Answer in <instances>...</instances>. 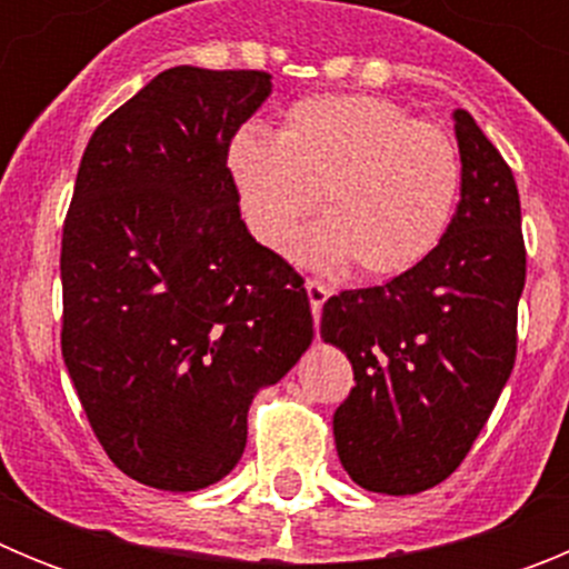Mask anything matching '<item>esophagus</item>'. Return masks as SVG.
Segmentation results:
<instances>
[{
    "label": "esophagus",
    "mask_w": 569,
    "mask_h": 569,
    "mask_svg": "<svg viewBox=\"0 0 569 569\" xmlns=\"http://www.w3.org/2000/svg\"><path fill=\"white\" fill-rule=\"evenodd\" d=\"M305 288H308V299H310V310H313V319H319L321 308H325V301L330 299V288L316 279H308V284H305Z\"/></svg>",
    "instance_id": "obj_1"
}]
</instances>
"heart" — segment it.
I'll list each match as a JSON object with an SVG mask.
<instances>
[{
	"label": "heart",
	"instance_id": "heart-1",
	"mask_svg": "<svg viewBox=\"0 0 569 569\" xmlns=\"http://www.w3.org/2000/svg\"><path fill=\"white\" fill-rule=\"evenodd\" d=\"M228 170L256 239L296 241L321 193L313 261H350L367 279L413 270L439 248L461 193V156L436 124L401 104L359 93H321L290 104L276 139L239 130Z\"/></svg>",
	"mask_w": 569,
	"mask_h": 569
}]
</instances>
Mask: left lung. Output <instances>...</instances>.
<instances>
[{
    "mask_svg": "<svg viewBox=\"0 0 569 569\" xmlns=\"http://www.w3.org/2000/svg\"><path fill=\"white\" fill-rule=\"evenodd\" d=\"M461 199L439 248L379 288L330 296L321 339L353 365L333 413L341 467L365 490L413 496L470 453L516 361L527 253L512 170L456 110Z\"/></svg>",
    "mask_w": 569,
    "mask_h": 569,
    "instance_id": "8db88e82",
    "label": "left lung"
}]
</instances>
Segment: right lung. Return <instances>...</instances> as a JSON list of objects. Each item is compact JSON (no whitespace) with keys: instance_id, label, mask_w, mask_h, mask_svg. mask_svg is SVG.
<instances>
[{"instance_id":"right-lung-1","label":"right lung","mask_w":569,"mask_h":569,"mask_svg":"<svg viewBox=\"0 0 569 569\" xmlns=\"http://www.w3.org/2000/svg\"><path fill=\"white\" fill-rule=\"evenodd\" d=\"M264 70H162L84 148L62 230V356L93 433L156 490L224 479L248 410L313 341L308 290L228 170Z\"/></svg>"}]
</instances>
